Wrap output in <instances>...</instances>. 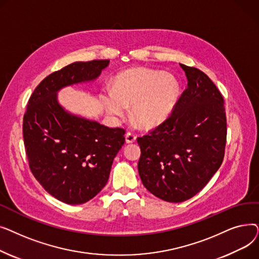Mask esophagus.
<instances>
[{"instance_id":"1","label":"esophagus","mask_w":259,"mask_h":259,"mask_svg":"<svg viewBox=\"0 0 259 259\" xmlns=\"http://www.w3.org/2000/svg\"><path fill=\"white\" fill-rule=\"evenodd\" d=\"M135 141H137V137H135L134 133L128 132L126 134V143L127 144H133Z\"/></svg>"}]
</instances>
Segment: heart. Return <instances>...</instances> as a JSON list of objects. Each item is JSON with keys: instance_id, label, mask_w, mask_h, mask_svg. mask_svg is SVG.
I'll list each match as a JSON object with an SVG mask.
<instances>
[{"instance_id": "heart-1", "label": "heart", "mask_w": 259, "mask_h": 259, "mask_svg": "<svg viewBox=\"0 0 259 259\" xmlns=\"http://www.w3.org/2000/svg\"><path fill=\"white\" fill-rule=\"evenodd\" d=\"M180 94L176 77L167 72L133 68L117 75L113 91H106L101 101L106 111L122 118L131 107V117L142 128L151 129L164 122Z\"/></svg>"}]
</instances>
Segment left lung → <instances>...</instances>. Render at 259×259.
<instances>
[{
	"label": "left lung",
	"mask_w": 259,
	"mask_h": 259,
	"mask_svg": "<svg viewBox=\"0 0 259 259\" xmlns=\"http://www.w3.org/2000/svg\"><path fill=\"white\" fill-rule=\"evenodd\" d=\"M188 87L171 116L138 139L139 174L149 192L169 202L193 197L220 169L227 139L224 98L207 74L180 64Z\"/></svg>",
	"instance_id": "left-lung-1"
}]
</instances>
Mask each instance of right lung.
<instances>
[{"mask_svg": "<svg viewBox=\"0 0 259 259\" xmlns=\"http://www.w3.org/2000/svg\"><path fill=\"white\" fill-rule=\"evenodd\" d=\"M109 62H74L51 73L27 105L23 137L30 170L50 195L68 205L87 202L106 186L125 130L67 111L58 92L95 80Z\"/></svg>", "mask_w": 259, "mask_h": 259, "instance_id": "add662e5", "label": "right lung"}]
</instances>
